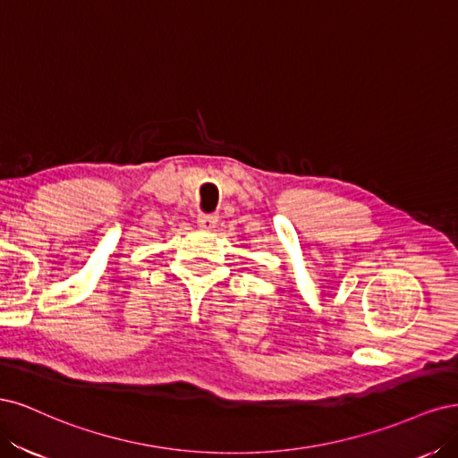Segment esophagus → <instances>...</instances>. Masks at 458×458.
<instances>
[{"label":"esophagus","instance_id":"1","mask_svg":"<svg viewBox=\"0 0 458 458\" xmlns=\"http://www.w3.org/2000/svg\"><path fill=\"white\" fill-rule=\"evenodd\" d=\"M216 220H218V216H216V215L199 213V215H198V226H199V228H208V230H211V228H215V226H216Z\"/></svg>","mask_w":458,"mask_h":458}]
</instances>
